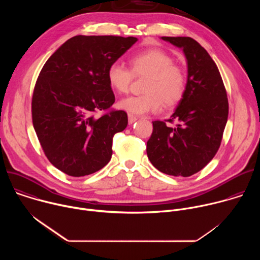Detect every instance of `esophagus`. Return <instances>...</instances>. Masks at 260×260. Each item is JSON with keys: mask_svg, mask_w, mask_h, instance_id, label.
Masks as SVG:
<instances>
[{"mask_svg": "<svg viewBox=\"0 0 260 260\" xmlns=\"http://www.w3.org/2000/svg\"><path fill=\"white\" fill-rule=\"evenodd\" d=\"M137 119H138L137 116H135V115H133V114H128V123H129V124H133L134 122H136Z\"/></svg>", "mask_w": 260, "mask_h": 260, "instance_id": "esophagus-1", "label": "esophagus"}]
</instances>
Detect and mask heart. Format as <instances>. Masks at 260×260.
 I'll return each instance as SVG.
<instances>
[{"label":"heart","instance_id":"heart-1","mask_svg":"<svg viewBox=\"0 0 260 260\" xmlns=\"http://www.w3.org/2000/svg\"><path fill=\"white\" fill-rule=\"evenodd\" d=\"M132 71L122 63H111L107 71L109 85L118 93L128 90L135 75H148L141 95H129L119 101L118 107L131 114L143 115L158 112L164 102L167 106L178 104L184 95L186 80L183 70L160 49H148L132 56Z\"/></svg>","mask_w":260,"mask_h":260}]
</instances>
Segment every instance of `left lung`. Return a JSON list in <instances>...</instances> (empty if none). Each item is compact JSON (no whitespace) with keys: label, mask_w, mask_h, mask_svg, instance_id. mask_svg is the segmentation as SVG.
<instances>
[{"label":"left lung","mask_w":260,"mask_h":260,"mask_svg":"<svg viewBox=\"0 0 260 260\" xmlns=\"http://www.w3.org/2000/svg\"><path fill=\"white\" fill-rule=\"evenodd\" d=\"M181 48L187 62L186 88L168 120L153 121L147 155L161 173L189 177L205 168L219 149L229 116L226 90L207 50L189 37H161Z\"/></svg>","instance_id":"8db88e82"}]
</instances>
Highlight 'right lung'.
I'll use <instances>...</instances> for the list:
<instances>
[{"instance_id":"add662e5","label":"right lung","mask_w":260,"mask_h":260,"mask_svg":"<svg viewBox=\"0 0 260 260\" xmlns=\"http://www.w3.org/2000/svg\"><path fill=\"white\" fill-rule=\"evenodd\" d=\"M138 41L135 37L75 36L45 62L37 79L31 117L49 161L73 177L103 169L112 139L127 125L122 110L98 117L115 102L107 71Z\"/></svg>"}]
</instances>
